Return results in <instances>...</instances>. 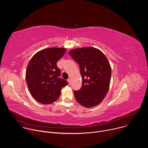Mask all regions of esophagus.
Returning <instances> with one entry per match:
<instances>
[{"instance_id":"1","label":"esophagus","mask_w":148,"mask_h":148,"mask_svg":"<svg viewBox=\"0 0 148 148\" xmlns=\"http://www.w3.org/2000/svg\"><path fill=\"white\" fill-rule=\"evenodd\" d=\"M67 81H68V82H69V85H70V84H71V79H70V78H69V79H67Z\"/></svg>"}]
</instances>
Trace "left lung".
<instances>
[{"label": "left lung", "mask_w": 148, "mask_h": 148, "mask_svg": "<svg viewBox=\"0 0 148 148\" xmlns=\"http://www.w3.org/2000/svg\"><path fill=\"white\" fill-rule=\"evenodd\" d=\"M70 55L79 66L82 88L74 92L77 101L91 108L100 103L107 94L111 81V68L104 54L92 47L71 50Z\"/></svg>", "instance_id": "8db88e82"}]
</instances>
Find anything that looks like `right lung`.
I'll list each match as a JSON object with an SVG mask.
<instances>
[{"mask_svg":"<svg viewBox=\"0 0 148 148\" xmlns=\"http://www.w3.org/2000/svg\"><path fill=\"white\" fill-rule=\"evenodd\" d=\"M66 51L65 48L52 47L36 53L30 60L26 72L29 90L33 97L43 104L58 99L62 87L68 82L60 78L57 61Z\"/></svg>","mask_w":148,"mask_h":148,"instance_id":"obj_1","label":"right lung"}]
</instances>
